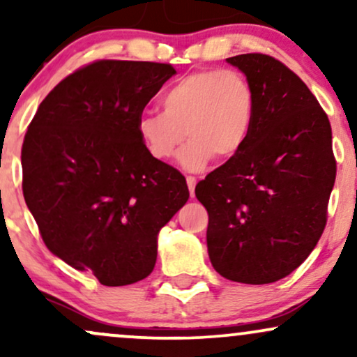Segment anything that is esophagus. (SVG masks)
Masks as SVG:
<instances>
[{
	"instance_id": "34e87169",
	"label": "esophagus",
	"mask_w": 357,
	"mask_h": 357,
	"mask_svg": "<svg viewBox=\"0 0 357 357\" xmlns=\"http://www.w3.org/2000/svg\"><path fill=\"white\" fill-rule=\"evenodd\" d=\"M186 183H188V188H190V192H191V196H195L196 178H192V176H188V178H186Z\"/></svg>"
}]
</instances>
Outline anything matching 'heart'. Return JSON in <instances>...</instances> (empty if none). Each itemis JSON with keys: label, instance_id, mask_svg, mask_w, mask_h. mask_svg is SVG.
<instances>
[{"label": "heart", "instance_id": "1", "mask_svg": "<svg viewBox=\"0 0 357 357\" xmlns=\"http://www.w3.org/2000/svg\"><path fill=\"white\" fill-rule=\"evenodd\" d=\"M165 110H144L137 117V134L158 161L178 155L184 171H203L218 155L231 159L248 142L255 121V92L236 70L190 73L166 90Z\"/></svg>", "mask_w": 357, "mask_h": 357}]
</instances>
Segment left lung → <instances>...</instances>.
<instances>
[{"label": "left lung", "mask_w": 357, "mask_h": 357, "mask_svg": "<svg viewBox=\"0 0 357 357\" xmlns=\"http://www.w3.org/2000/svg\"><path fill=\"white\" fill-rule=\"evenodd\" d=\"M227 61L255 92V121L235 158L196 184L206 243L221 277L264 285L292 273L315 248L335 181L333 130L307 85L261 53Z\"/></svg>", "instance_id": "obj_1"}]
</instances>
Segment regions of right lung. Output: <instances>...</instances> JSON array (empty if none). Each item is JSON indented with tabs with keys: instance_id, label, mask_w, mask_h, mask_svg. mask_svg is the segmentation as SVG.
Returning a JSON list of instances; mask_svg holds the SVG:
<instances>
[{
	"instance_id": "obj_1",
	"label": "right lung",
	"mask_w": 357,
	"mask_h": 357,
	"mask_svg": "<svg viewBox=\"0 0 357 357\" xmlns=\"http://www.w3.org/2000/svg\"><path fill=\"white\" fill-rule=\"evenodd\" d=\"M173 75L169 63L93 61L45 97L24 136L23 196L45 245L102 285L149 275L159 231L190 198L184 176L137 134Z\"/></svg>"
}]
</instances>
